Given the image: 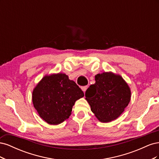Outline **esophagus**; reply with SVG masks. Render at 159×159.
<instances>
[{
	"label": "esophagus",
	"mask_w": 159,
	"mask_h": 159,
	"mask_svg": "<svg viewBox=\"0 0 159 159\" xmlns=\"http://www.w3.org/2000/svg\"><path fill=\"white\" fill-rule=\"evenodd\" d=\"M88 89V86H84V87L81 88V89H82V91H84V93L85 92V91H86V89Z\"/></svg>",
	"instance_id": "34e87169"
}]
</instances>
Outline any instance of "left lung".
Returning a JSON list of instances; mask_svg holds the SVG:
<instances>
[{
    "instance_id": "8db88e82",
    "label": "left lung",
    "mask_w": 159,
    "mask_h": 159,
    "mask_svg": "<svg viewBox=\"0 0 159 159\" xmlns=\"http://www.w3.org/2000/svg\"><path fill=\"white\" fill-rule=\"evenodd\" d=\"M95 80L85 91V99L99 121L111 122L118 118L129 103L131 89L121 75L112 71L95 75Z\"/></svg>"
}]
</instances>
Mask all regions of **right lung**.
<instances>
[{"label": "right lung", "mask_w": 159, "mask_h": 159, "mask_svg": "<svg viewBox=\"0 0 159 159\" xmlns=\"http://www.w3.org/2000/svg\"><path fill=\"white\" fill-rule=\"evenodd\" d=\"M84 93L65 74L46 75L32 91V103L39 116L50 125L68 119L77 100Z\"/></svg>", "instance_id": "right-lung-1"}]
</instances>
